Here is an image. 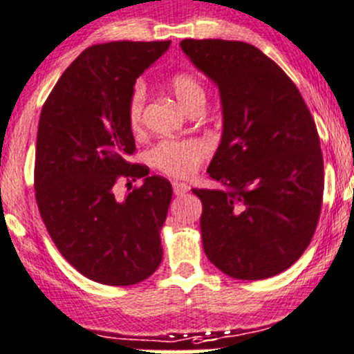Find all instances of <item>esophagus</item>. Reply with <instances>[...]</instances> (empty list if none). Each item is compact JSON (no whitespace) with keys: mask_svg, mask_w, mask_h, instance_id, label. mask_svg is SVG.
<instances>
[{"mask_svg":"<svg viewBox=\"0 0 354 354\" xmlns=\"http://www.w3.org/2000/svg\"><path fill=\"white\" fill-rule=\"evenodd\" d=\"M173 190L176 196H183L185 192H189L190 187L187 183H183V181H173Z\"/></svg>","mask_w":354,"mask_h":354,"instance_id":"34e87169","label":"esophagus"}]
</instances>
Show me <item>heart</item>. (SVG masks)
Returning <instances> with one entry per match:
<instances>
[{
    "mask_svg": "<svg viewBox=\"0 0 354 354\" xmlns=\"http://www.w3.org/2000/svg\"><path fill=\"white\" fill-rule=\"evenodd\" d=\"M169 88L180 106L185 111H194L203 107L206 102L205 86L199 79L187 72L174 74L169 79ZM146 95L142 88H136L129 98L127 106V120L132 132H141L142 116H145ZM208 142L201 139H164L157 142L148 151L149 164L162 173L176 178H187L196 173L199 164L208 157Z\"/></svg>",
    "mask_w": 354,
    "mask_h": 354,
    "instance_id": "obj_1",
    "label": "heart"
}]
</instances>
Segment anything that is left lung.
I'll return each mask as SVG.
<instances>
[{
    "mask_svg": "<svg viewBox=\"0 0 354 354\" xmlns=\"http://www.w3.org/2000/svg\"><path fill=\"white\" fill-rule=\"evenodd\" d=\"M180 46L218 86L224 114L208 167L224 189L192 190L203 203L206 257L232 279H268L300 259L319 221L324 169L314 118L257 47L216 38Z\"/></svg>",
    "mask_w": 354,
    "mask_h": 354,
    "instance_id": "1",
    "label": "left lung"
}]
</instances>
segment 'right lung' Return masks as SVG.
Masks as SVG:
<instances>
[{
	"label": "right lung",
	"mask_w": 354,
	"mask_h": 354,
	"mask_svg": "<svg viewBox=\"0 0 354 354\" xmlns=\"http://www.w3.org/2000/svg\"><path fill=\"white\" fill-rule=\"evenodd\" d=\"M171 42H109L82 50L40 113L35 197L49 236L79 273L106 286L148 279L162 261L160 229L173 187L148 176L136 151L127 106L136 79ZM143 178L120 200L118 179Z\"/></svg>",
	"instance_id": "add662e5"
}]
</instances>
